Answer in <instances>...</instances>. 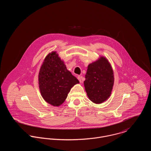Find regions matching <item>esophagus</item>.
<instances>
[{
    "mask_svg": "<svg viewBox=\"0 0 151 151\" xmlns=\"http://www.w3.org/2000/svg\"><path fill=\"white\" fill-rule=\"evenodd\" d=\"M77 78H78V80H79V81H80V83H82V77H81V76H78L77 77Z\"/></svg>",
    "mask_w": 151,
    "mask_h": 151,
    "instance_id": "1",
    "label": "esophagus"
}]
</instances>
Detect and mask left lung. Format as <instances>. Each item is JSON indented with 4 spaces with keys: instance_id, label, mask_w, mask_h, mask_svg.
I'll list each match as a JSON object with an SVG mask.
<instances>
[{
    "instance_id": "1",
    "label": "left lung",
    "mask_w": 151,
    "mask_h": 151,
    "mask_svg": "<svg viewBox=\"0 0 151 151\" xmlns=\"http://www.w3.org/2000/svg\"><path fill=\"white\" fill-rule=\"evenodd\" d=\"M113 70L108 59L100 56L88 65L84 85L89 99L96 104L107 101L114 85Z\"/></svg>"
}]
</instances>
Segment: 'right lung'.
Masks as SVG:
<instances>
[{
	"label": "right lung",
	"mask_w": 151,
	"mask_h": 151,
	"mask_svg": "<svg viewBox=\"0 0 151 151\" xmlns=\"http://www.w3.org/2000/svg\"><path fill=\"white\" fill-rule=\"evenodd\" d=\"M79 81L68 71L56 51L49 53L43 60L38 74L39 88L44 101L58 107L66 99L71 88Z\"/></svg>",
	"instance_id": "right-lung-1"
}]
</instances>
